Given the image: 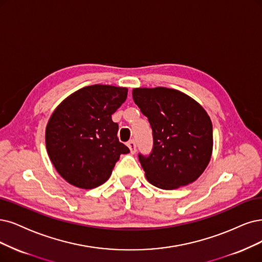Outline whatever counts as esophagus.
Listing matches in <instances>:
<instances>
[{"label": "esophagus", "mask_w": 262, "mask_h": 262, "mask_svg": "<svg viewBox=\"0 0 262 262\" xmlns=\"http://www.w3.org/2000/svg\"><path fill=\"white\" fill-rule=\"evenodd\" d=\"M127 147L129 148V151H130V153H135L136 152V142H135L134 140H129L128 142H127Z\"/></svg>", "instance_id": "esophagus-1"}]
</instances>
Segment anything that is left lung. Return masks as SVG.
I'll return each instance as SVG.
<instances>
[{
	"mask_svg": "<svg viewBox=\"0 0 262 262\" xmlns=\"http://www.w3.org/2000/svg\"><path fill=\"white\" fill-rule=\"evenodd\" d=\"M133 98L153 132V150L139 154L150 183L173 190L195 181L212 153V124L204 108L190 96L166 87L134 89Z\"/></svg>",
	"mask_w": 262,
	"mask_h": 262,
	"instance_id": "1",
	"label": "left lung"
}]
</instances>
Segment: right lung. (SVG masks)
Here are the masks:
<instances>
[{
    "instance_id": "1",
    "label": "right lung",
    "mask_w": 262,
    "mask_h": 262,
    "mask_svg": "<svg viewBox=\"0 0 262 262\" xmlns=\"http://www.w3.org/2000/svg\"><path fill=\"white\" fill-rule=\"evenodd\" d=\"M128 90L91 85L68 96L46 125L45 143L57 172L81 189L101 186L121 154L129 152L119 141V125L112 114L126 100Z\"/></svg>"
}]
</instances>
